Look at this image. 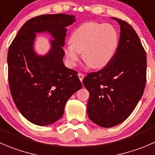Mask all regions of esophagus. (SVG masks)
<instances>
[{"label": "esophagus", "mask_w": 155, "mask_h": 155, "mask_svg": "<svg viewBox=\"0 0 155 155\" xmlns=\"http://www.w3.org/2000/svg\"><path fill=\"white\" fill-rule=\"evenodd\" d=\"M78 76H79V79H80L81 82H82V79H83L84 77H85V76H84L83 73H78Z\"/></svg>", "instance_id": "1"}]
</instances>
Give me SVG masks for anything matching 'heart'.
Masks as SVG:
<instances>
[{
    "instance_id": "1",
    "label": "heart",
    "mask_w": 155,
    "mask_h": 155,
    "mask_svg": "<svg viewBox=\"0 0 155 155\" xmlns=\"http://www.w3.org/2000/svg\"><path fill=\"white\" fill-rule=\"evenodd\" d=\"M70 43L66 46L64 52L72 66L79 60V53H82V59L88 67L101 69L107 66L114 58L118 38L111 25L89 22L73 31Z\"/></svg>"
}]
</instances>
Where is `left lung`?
Masks as SVG:
<instances>
[{"label": "left lung", "mask_w": 155, "mask_h": 155, "mask_svg": "<svg viewBox=\"0 0 155 155\" xmlns=\"http://www.w3.org/2000/svg\"><path fill=\"white\" fill-rule=\"evenodd\" d=\"M120 25L117 48L107 66L87 74L83 84L89 91L88 117L105 128L124 122L133 113L146 84L147 56L137 33L126 21Z\"/></svg>", "instance_id": "8db88e82"}]
</instances>
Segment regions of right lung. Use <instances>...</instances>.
Returning a JSON list of instances; mask_svg holds the SVG:
<instances>
[{
	"mask_svg": "<svg viewBox=\"0 0 155 155\" xmlns=\"http://www.w3.org/2000/svg\"><path fill=\"white\" fill-rule=\"evenodd\" d=\"M75 16L44 14L28 19L10 44L7 54L8 80L12 97L19 112L32 124L48 126L61 119L66 103L82 88L77 72L63 62L66 27ZM49 31L55 40L45 57L33 51L36 32Z\"/></svg>",
	"mask_w": 155,
	"mask_h": 155,
	"instance_id": "right-lung-1",
	"label": "right lung"
}]
</instances>
